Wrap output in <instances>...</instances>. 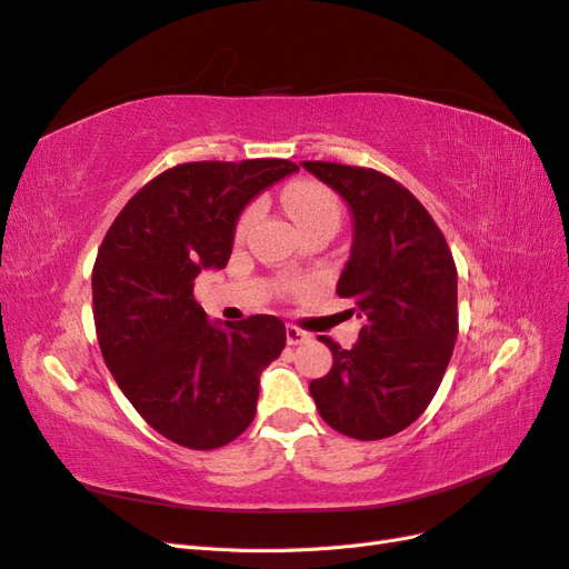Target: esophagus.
Returning <instances> with one entry per match:
<instances>
[{"instance_id":"obj_1","label":"esophagus","mask_w":569,"mask_h":569,"mask_svg":"<svg viewBox=\"0 0 569 569\" xmlns=\"http://www.w3.org/2000/svg\"><path fill=\"white\" fill-rule=\"evenodd\" d=\"M306 341H311V335L299 330V327H295V325H287V343H289V347H297V343H306Z\"/></svg>"}]
</instances>
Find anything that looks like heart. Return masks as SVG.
<instances>
[{
    "instance_id": "heart-1",
    "label": "heart",
    "mask_w": 569,
    "mask_h": 569,
    "mask_svg": "<svg viewBox=\"0 0 569 569\" xmlns=\"http://www.w3.org/2000/svg\"><path fill=\"white\" fill-rule=\"evenodd\" d=\"M282 203L291 220L297 222V228L313 226L320 220H335L339 222L341 206L339 199L327 189L325 184L316 180H297L284 187ZM256 218V209H247L244 216L237 222V237H242Z\"/></svg>"
}]
</instances>
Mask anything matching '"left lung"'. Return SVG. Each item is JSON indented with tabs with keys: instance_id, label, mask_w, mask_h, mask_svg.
Returning a JSON list of instances; mask_svg holds the SVG:
<instances>
[{
	"instance_id": "left-lung-1",
	"label": "left lung",
	"mask_w": 569,
	"mask_h": 569,
	"mask_svg": "<svg viewBox=\"0 0 569 569\" xmlns=\"http://www.w3.org/2000/svg\"><path fill=\"white\" fill-rule=\"evenodd\" d=\"M301 166L349 206L353 242L337 295L366 320L351 349L320 337L335 363L308 389L337 432L387 439L422 416L449 368L458 337L453 256L403 184L370 168Z\"/></svg>"
}]
</instances>
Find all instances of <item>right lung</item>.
Listing matches in <instances>:
<instances>
[{
	"mask_svg": "<svg viewBox=\"0 0 569 569\" xmlns=\"http://www.w3.org/2000/svg\"><path fill=\"white\" fill-rule=\"evenodd\" d=\"M297 170L284 159L176 166L126 203L99 247L92 303L104 363L134 410L187 449L244 432L261 372L287 343L274 316L211 322L194 282L228 266L239 216Z\"/></svg>",
	"mask_w": 569,
	"mask_h": 569,
	"instance_id": "add662e5",
	"label": "right lung"
}]
</instances>
